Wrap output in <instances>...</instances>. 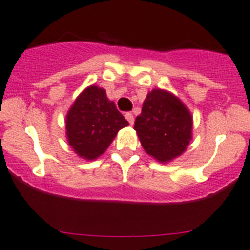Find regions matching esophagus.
I'll return each mask as SVG.
<instances>
[{"label": "esophagus", "mask_w": 250, "mask_h": 250, "mask_svg": "<svg viewBox=\"0 0 250 250\" xmlns=\"http://www.w3.org/2000/svg\"><path fill=\"white\" fill-rule=\"evenodd\" d=\"M125 118H126V120L130 123V125H133V122H135V117H133L131 113H125Z\"/></svg>", "instance_id": "obj_1"}]
</instances>
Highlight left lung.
I'll list each match as a JSON object with an SVG mask.
<instances>
[{
	"instance_id": "obj_1",
	"label": "left lung",
	"mask_w": 250,
	"mask_h": 250,
	"mask_svg": "<svg viewBox=\"0 0 250 250\" xmlns=\"http://www.w3.org/2000/svg\"><path fill=\"white\" fill-rule=\"evenodd\" d=\"M133 128L146 153L157 162L167 164L188 147L193 118L174 93L154 88L148 92Z\"/></svg>"
}]
</instances>
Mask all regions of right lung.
Segmentation results:
<instances>
[{"label": "right lung", "mask_w": 250, "mask_h": 250, "mask_svg": "<svg viewBox=\"0 0 250 250\" xmlns=\"http://www.w3.org/2000/svg\"><path fill=\"white\" fill-rule=\"evenodd\" d=\"M127 125L115 103L108 100L104 88L91 85L76 97L68 110L65 135L79 157L95 160L107 150L120 128Z\"/></svg>", "instance_id": "1"}]
</instances>
